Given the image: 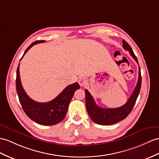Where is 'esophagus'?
<instances>
[{
	"label": "esophagus",
	"instance_id": "esophagus-1",
	"mask_svg": "<svg viewBox=\"0 0 159 159\" xmlns=\"http://www.w3.org/2000/svg\"><path fill=\"white\" fill-rule=\"evenodd\" d=\"M78 83L80 85L81 87H83L87 84L88 81L86 78H85V77H80V78L78 80Z\"/></svg>",
	"mask_w": 159,
	"mask_h": 159
}]
</instances>
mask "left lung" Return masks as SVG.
<instances>
[{
    "label": "left lung",
    "instance_id": "left-lung-1",
    "mask_svg": "<svg viewBox=\"0 0 159 159\" xmlns=\"http://www.w3.org/2000/svg\"><path fill=\"white\" fill-rule=\"evenodd\" d=\"M123 48L125 50L129 51L131 56L132 57L134 60L137 62L138 61L137 57H135L132 48H131L129 44L127 42L123 40ZM142 84V77L140 68L139 67V76L136 86L131 94L127 102L120 107L115 108V109H103L100 108L96 104L94 98L90 94V93L88 90H85V94H86V109L92 120L94 123L99 125H112L114 123H117L121 120L125 119L128 115L131 113V110L133 109L134 104L136 102L139 93L140 91Z\"/></svg>",
    "mask_w": 159,
    "mask_h": 159
}]
</instances>
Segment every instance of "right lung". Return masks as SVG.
Instances as JSON below:
<instances>
[{
    "label": "right lung",
    "mask_w": 159,
    "mask_h": 159,
    "mask_svg": "<svg viewBox=\"0 0 159 159\" xmlns=\"http://www.w3.org/2000/svg\"><path fill=\"white\" fill-rule=\"evenodd\" d=\"M44 42L45 40H38L31 44L25 50L20 61L31 47L35 44ZM80 88L79 84L75 82L69 85L51 101L48 102L34 101L29 97L22 87L20 75H19V64L18 65L16 77V89L19 102L23 110L28 115V117L38 124L53 125L60 123L66 115L69 104L75 92Z\"/></svg>",
    "instance_id": "1"
}]
</instances>
